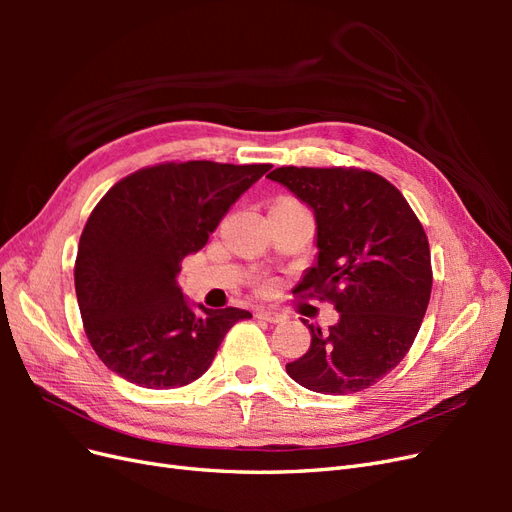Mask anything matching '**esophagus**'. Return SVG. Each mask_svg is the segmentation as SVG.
Instances as JSON below:
<instances>
[{
	"label": "esophagus",
	"instance_id": "1",
	"mask_svg": "<svg viewBox=\"0 0 512 512\" xmlns=\"http://www.w3.org/2000/svg\"><path fill=\"white\" fill-rule=\"evenodd\" d=\"M258 318H260V320H267V322H271V324H280V322L286 320L284 314L271 312V309H262V312H258Z\"/></svg>",
	"mask_w": 512,
	"mask_h": 512
}]
</instances>
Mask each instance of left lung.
<instances>
[{"label":"left lung","instance_id":"left-lung-1","mask_svg":"<svg viewBox=\"0 0 512 512\" xmlns=\"http://www.w3.org/2000/svg\"><path fill=\"white\" fill-rule=\"evenodd\" d=\"M269 179L314 209L318 262L294 294L329 301L339 322L286 365L309 391L350 395L382 380L414 344L431 297L429 241L391 181L354 166H280Z\"/></svg>","mask_w":512,"mask_h":512}]
</instances>
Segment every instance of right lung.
<instances>
[{
  "label": "right lung",
  "mask_w": 512,
  "mask_h": 512,
  "mask_svg": "<svg viewBox=\"0 0 512 512\" xmlns=\"http://www.w3.org/2000/svg\"><path fill=\"white\" fill-rule=\"evenodd\" d=\"M271 164L162 162L123 177L91 211L74 262L83 329L100 361L145 389H179L209 369L239 307L198 312L179 262L205 247Z\"/></svg>",
  "instance_id": "1"
}]
</instances>
